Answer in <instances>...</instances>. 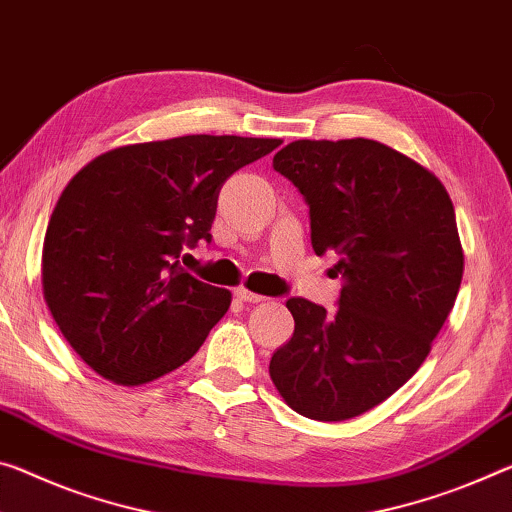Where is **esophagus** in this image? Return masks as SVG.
Returning a JSON list of instances; mask_svg holds the SVG:
<instances>
[{
	"instance_id": "1",
	"label": "esophagus",
	"mask_w": 512,
	"mask_h": 512,
	"mask_svg": "<svg viewBox=\"0 0 512 512\" xmlns=\"http://www.w3.org/2000/svg\"><path fill=\"white\" fill-rule=\"evenodd\" d=\"M234 296H237L239 300H243V303H262V300H266L264 296L255 294V291H248L246 287H239L237 291H234Z\"/></svg>"
}]
</instances>
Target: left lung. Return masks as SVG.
Listing matches in <instances>:
<instances>
[{
    "instance_id": "8db88e82",
    "label": "left lung",
    "mask_w": 512,
    "mask_h": 512,
    "mask_svg": "<svg viewBox=\"0 0 512 512\" xmlns=\"http://www.w3.org/2000/svg\"><path fill=\"white\" fill-rule=\"evenodd\" d=\"M273 168L310 207L312 248L337 257L339 310L289 298L296 326L273 353L275 389L298 415L353 419L415 376L456 303L462 246L437 177L371 139L294 141Z\"/></svg>"
}]
</instances>
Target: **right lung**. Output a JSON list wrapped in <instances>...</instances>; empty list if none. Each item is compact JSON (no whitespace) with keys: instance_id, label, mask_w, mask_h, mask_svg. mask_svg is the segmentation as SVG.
I'll list each match as a JSON object with an SVG mask.
<instances>
[{"instance_id":"right-lung-1","label":"right lung","mask_w":512,"mask_h":512,"mask_svg":"<svg viewBox=\"0 0 512 512\" xmlns=\"http://www.w3.org/2000/svg\"><path fill=\"white\" fill-rule=\"evenodd\" d=\"M280 139L177 136L95 157L56 202L43 243V296L95 373L145 385L189 362L230 307L227 289L180 266L212 241L218 191Z\"/></svg>"}]
</instances>
